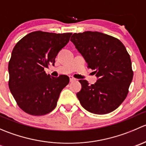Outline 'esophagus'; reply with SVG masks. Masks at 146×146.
Listing matches in <instances>:
<instances>
[{
	"label": "esophagus",
	"instance_id": "esophagus-1",
	"mask_svg": "<svg viewBox=\"0 0 146 146\" xmlns=\"http://www.w3.org/2000/svg\"><path fill=\"white\" fill-rule=\"evenodd\" d=\"M69 79H70V82H73L76 80V78H74L73 76H69Z\"/></svg>",
	"mask_w": 146,
	"mask_h": 146
}]
</instances>
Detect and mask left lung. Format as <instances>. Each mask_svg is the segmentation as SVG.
Returning <instances> with one entry per match:
<instances>
[{
	"label": "left lung",
	"instance_id": "obj_1",
	"mask_svg": "<svg viewBox=\"0 0 146 146\" xmlns=\"http://www.w3.org/2000/svg\"><path fill=\"white\" fill-rule=\"evenodd\" d=\"M70 41L98 78L91 85L79 80L82 88L76 95L80 104L93 114L111 112L126 99L133 79L131 61L124 45L114 36L90 31L74 33Z\"/></svg>",
	"mask_w": 146,
	"mask_h": 146
}]
</instances>
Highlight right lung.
<instances>
[{
    "instance_id": "obj_1",
    "label": "right lung",
    "mask_w": 146,
    "mask_h": 146,
    "mask_svg": "<svg viewBox=\"0 0 146 146\" xmlns=\"http://www.w3.org/2000/svg\"><path fill=\"white\" fill-rule=\"evenodd\" d=\"M71 35L36 31L15 46L8 64V85L17 105L27 114L45 115L56 107L69 78L64 75L51 77L44 68L54 66L56 56L68 43Z\"/></svg>"
}]
</instances>
